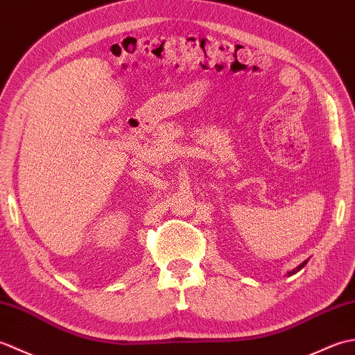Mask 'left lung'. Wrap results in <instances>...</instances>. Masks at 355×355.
Listing matches in <instances>:
<instances>
[{
    "mask_svg": "<svg viewBox=\"0 0 355 355\" xmlns=\"http://www.w3.org/2000/svg\"><path fill=\"white\" fill-rule=\"evenodd\" d=\"M306 262H308V259H306V261H304V262L300 263V266H297L296 268H293L291 271H288V273H286V276H293V275H296L297 271H300V270H302V268L306 266Z\"/></svg>",
    "mask_w": 355,
    "mask_h": 355,
    "instance_id": "1",
    "label": "left lung"
}]
</instances>
